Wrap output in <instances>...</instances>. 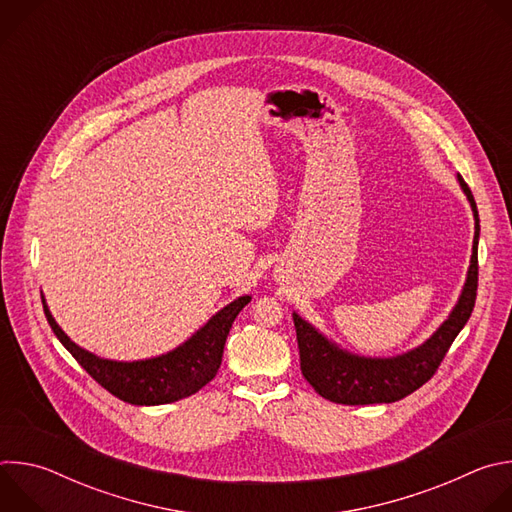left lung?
Here are the masks:
<instances>
[{
    "mask_svg": "<svg viewBox=\"0 0 512 512\" xmlns=\"http://www.w3.org/2000/svg\"><path fill=\"white\" fill-rule=\"evenodd\" d=\"M458 184L466 194L474 214L470 267L456 306L425 342L395 356H362L324 336L298 312L291 314L298 334L302 375L324 399L342 405H373L395 403L411 395L433 377L448 348L466 326L474 310L478 287L480 218L474 196L460 174Z\"/></svg>",
    "mask_w": 512,
    "mask_h": 512,
    "instance_id": "8db88e82",
    "label": "left lung"
}]
</instances>
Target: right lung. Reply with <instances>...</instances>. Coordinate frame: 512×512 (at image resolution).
Listing matches in <instances>:
<instances>
[{"mask_svg": "<svg viewBox=\"0 0 512 512\" xmlns=\"http://www.w3.org/2000/svg\"><path fill=\"white\" fill-rule=\"evenodd\" d=\"M251 302V296H241L218 310L202 328H198L180 346L160 356L141 360H111L85 350L72 342L56 324L42 296L46 320L62 342V346L77 358L81 367L111 395L131 405H166L194 395L210 383L221 367L225 342L239 312Z\"/></svg>", "mask_w": 512, "mask_h": 512, "instance_id": "right-lung-1", "label": "right lung"}]
</instances>
